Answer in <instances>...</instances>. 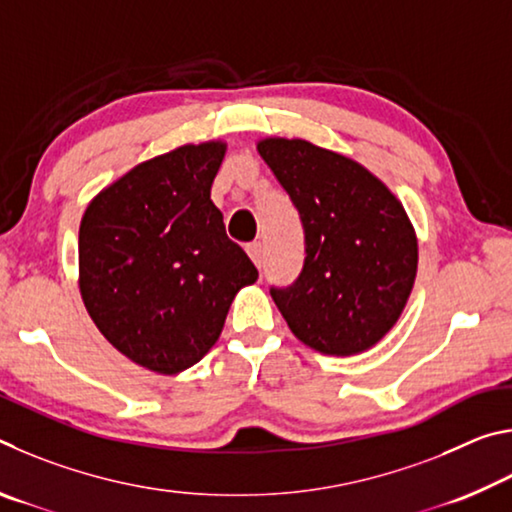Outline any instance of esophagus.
Segmentation results:
<instances>
[{"label": "esophagus", "instance_id": "obj_1", "mask_svg": "<svg viewBox=\"0 0 512 512\" xmlns=\"http://www.w3.org/2000/svg\"><path fill=\"white\" fill-rule=\"evenodd\" d=\"M246 250H248L250 259H253V262H255V266L262 268L264 266V246L259 244V241H253V244L246 246Z\"/></svg>", "mask_w": 512, "mask_h": 512}]
</instances>
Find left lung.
I'll return each mask as SVG.
<instances>
[{"mask_svg":"<svg viewBox=\"0 0 512 512\" xmlns=\"http://www.w3.org/2000/svg\"><path fill=\"white\" fill-rule=\"evenodd\" d=\"M257 151L305 230V264L271 296L298 339L325 354L363 352L391 329L418 271V241L402 203L368 169L305 140Z\"/></svg>","mask_w":512,"mask_h":512,"instance_id":"1","label":"left lung"}]
</instances>
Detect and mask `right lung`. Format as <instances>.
I'll list each match as a JSON object with an SVG mask.
<instances>
[{
    "mask_svg": "<svg viewBox=\"0 0 512 512\" xmlns=\"http://www.w3.org/2000/svg\"><path fill=\"white\" fill-rule=\"evenodd\" d=\"M225 144H187L103 189L79 230L81 296L99 332L160 375L201 361L257 280L210 198Z\"/></svg>",
    "mask_w": 512,
    "mask_h": 512,
    "instance_id": "add662e5",
    "label": "right lung"
}]
</instances>
